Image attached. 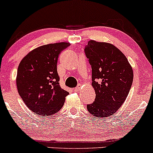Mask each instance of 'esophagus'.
<instances>
[{"label": "esophagus", "instance_id": "1", "mask_svg": "<svg viewBox=\"0 0 153 153\" xmlns=\"http://www.w3.org/2000/svg\"><path fill=\"white\" fill-rule=\"evenodd\" d=\"M80 85H78V86H77L76 88H74V91H75V92H78L80 91Z\"/></svg>", "mask_w": 153, "mask_h": 153}]
</instances>
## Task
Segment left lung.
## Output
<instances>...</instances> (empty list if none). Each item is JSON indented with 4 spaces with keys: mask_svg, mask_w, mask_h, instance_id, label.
<instances>
[{
    "mask_svg": "<svg viewBox=\"0 0 153 153\" xmlns=\"http://www.w3.org/2000/svg\"><path fill=\"white\" fill-rule=\"evenodd\" d=\"M85 53L92 69L95 101L87 105L94 116L113 115L125 102L131 87L133 69L116 46L106 42L88 41Z\"/></svg>",
    "mask_w": 153,
    "mask_h": 153,
    "instance_id": "8db88e82",
    "label": "left lung"
}]
</instances>
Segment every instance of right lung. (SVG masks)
<instances>
[{"instance_id":"1","label":"right lung","mask_w":153,"mask_h":153,"mask_svg":"<svg viewBox=\"0 0 153 153\" xmlns=\"http://www.w3.org/2000/svg\"><path fill=\"white\" fill-rule=\"evenodd\" d=\"M70 43H49L34 48L20 62L16 83L19 94L27 107L41 116L61 110L69 94L59 85L57 60L60 52Z\"/></svg>"}]
</instances>
